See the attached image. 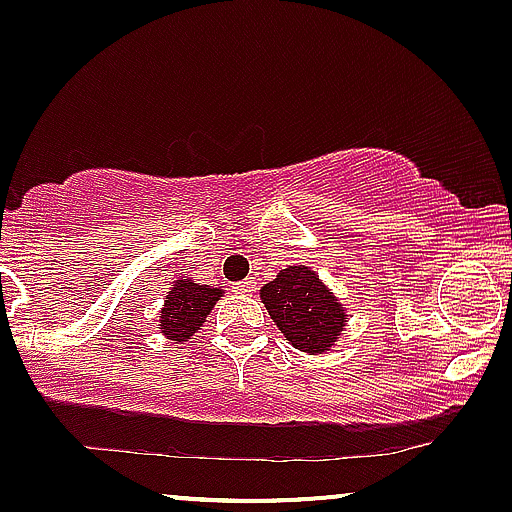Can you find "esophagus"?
Instances as JSON below:
<instances>
[{
  "label": "esophagus",
  "mask_w": 512,
  "mask_h": 512,
  "mask_svg": "<svg viewBox=\"0 0 512 512\" xmlns=\"http://www.w3.org/2000/svg\"><path fill=\"white\" fill-rule=\"evenodd\" d=\"M234 290H236V293H254V290H256V283H254V280H241V283H236L234 285Z\"/></svg>",
  "instance_id": "1"
}]
</instances>
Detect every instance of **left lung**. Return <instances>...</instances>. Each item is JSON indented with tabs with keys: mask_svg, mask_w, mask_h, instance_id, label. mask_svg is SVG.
I'll use <instances>...</instances> for the list:
<instances>
[{
	"mask_svg": "<svg viewBox=\"0 0 512 512\" xmlns=\"http://www.w3.org/2000/svg\"><path fill=\"white\" fill-rule=\"evenodd\" d=\"M271 320L295 349L322 354L344 332L349 315L315 271L288 266L261 288Z\"/></svg>",
	"mask_w": 512,
	"mask_h": 512,
	"instance_id": "8db88e82",
	"label": "left lung"
}]
</instances>
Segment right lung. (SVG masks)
<instances>
[{"mask_svg":"<svg viewBox=\"0 0 512 512\" xmlns=\"http://www.w3.org/2000/svg\"><path fill=\"white\" fill-rule=\"evenodd\" d=\"M222 298V290L212 285H200L195 280H175L161 310V329L173 344L188 342L192 334L202 327L205 317L210 315L214 302Z\"/></svg>","mask_w":512,"mask_h":512,"instance_id":"right-lung-1","label":"right lung"}]
</instances>
